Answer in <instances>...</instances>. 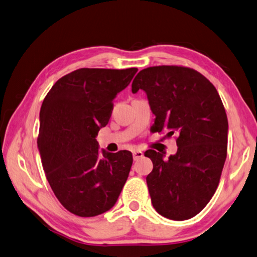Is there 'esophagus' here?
<instances>
[{
    "instance_id": "obj_1",
    "label": "esophagus",
    "mask_w": 257,
    "mask_h": 257,
    "mask_svg": "<svg viewBox=\"0 0 257 257\" xmlns=\"http://www.w3.org/2000/svg\"><path fill=\"white\" fill-rule=\"evenodd\" d=\"M143 157V152L142 151H133V159L135 160V161H137V160H139V159H141Z\"/></svg>"
}]
</instances>
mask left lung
<instances>
[{"mask_svg":"<svg viewBox=\"0 0 257 257\" xmlns=\"http://www.w3.org/2000/svg\"><path fill=\"white\" fill-rule=\"evenodd\" d=\"M143 89L156 115L154 132L177 135L178 151L168 160L148 150L152 172L147 183L160 215L172 220L192 218L214 196L227 157L228 120L215 86L183 66H154L141 70L132 91Z\"/></svg>","mask_w":257,"mask_h":257,"instance_id":"1","label":"left lung"}]
</instances>
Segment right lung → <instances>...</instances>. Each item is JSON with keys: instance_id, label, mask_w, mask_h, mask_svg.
Segmentation results:
<instances>
[{"instance_id": "right-lung-1", "label": "right lung", "mask_w": 257, "mask_h": 257, "mask_svg": "<svg viewBox=\"0 0 257 257\" xmlns=\"http://www.w3.org/2000/svg\"><path fill=\"white\" fill-rule=\"evenodd\" d=\"M138 68H80L51 87L40 109L38 148L53 193L71 214L94 217L112 208L133 163L126 150L99 152L115 96Z\"/></svg>"}]
</instances>
